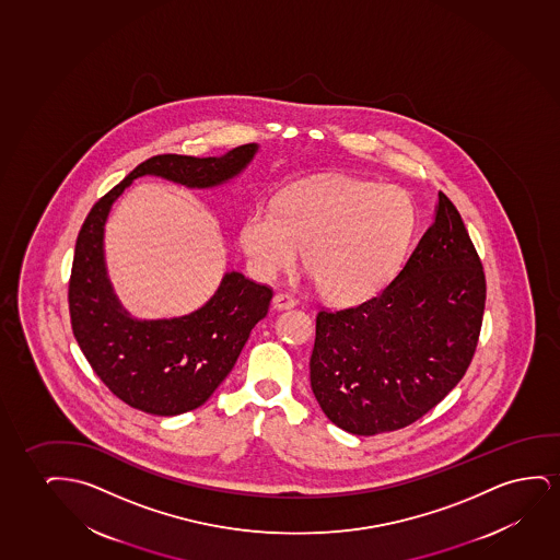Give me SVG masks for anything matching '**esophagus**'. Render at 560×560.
Segmentation results:
<instances>
[{
  "mask_svg": "<svg viewBox=\"0 0 560 560\" xmlns=\"http://www.w3.org/2000/svg\"><path fill=\"white\" fill-rule=\"evenodd\" d=\"M296 306V300L289 296V294H276L273 296V310L277 312H283V310H291Z\"/></svg>",
  "mask_w": 560,
  "mask_h": 560,
  "instance_id": "34e87169",
  "label": "esophagus"
}]
</instances>
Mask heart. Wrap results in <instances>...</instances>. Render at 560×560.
Instances as JSON below:
<instances>
[{
	"instance_id": "1",
	"label": "heart",
	"mask_w": 560,
	"mask_h": 560,
	"mask_svg": "<svg viewBox=\"0 0 560 560\" xmlns=\"http://www.w3.org/2000/svg\"><path fill=\"white\" fill-rule=\"evenodd\" d=\"M417 208L409 192L348 176L292 185L276 202H258L241 225L254 276L273 279L299 260L325 299L353 306L390 281L413 237Z\"/></svg>"
}]
</instances>
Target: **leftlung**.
Returning a JSON list of instances; mask_svg holds the SVG:
<instances>
[{
    "instance_id": "8db88e82",
    "label": "left lung",
    "mask_w": 560,
    "mask_h": 560,
    "mask_svg": "<svg viewBox=\"0 0 560 560\" xmlns=\"http://www.w3.org/2000/svg\"><path fill=\"white\" fill-rule=\"evenodd\" d=\"M486 279L457 208L434 220L375 299L319 312L310 381L337 427L373 436L421 419L457 386L482 327Z\"/></svg>"
}]
</instances>
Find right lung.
<instances>
[{"instance_id": "add662e5", "label": "right lung", "mask_w": 560, "mask_h": 560, "mask_svg": "<svg viewBox=\"0 0 560 560\" xmlns=\"http://www.w3.org/2000/svg\"><path fill=\"white\" fill-rule=\"evenodd\" d=\"M258 151V143H248L207 159L153 156L95 202L78 233L69 284L72 332L108 390L139 411L174 417L202 406L230 375L273 294L238 271H225L214 294L191 314L139 319L108 279L105 225L113 205L143 176L189 189L222 187L241 176Z\"/></svg>"}]
</instances>
